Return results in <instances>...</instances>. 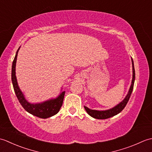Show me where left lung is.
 <instances>
[{
  "instance_id": "obj_1",
  "label": "left lung",
  "mask_w": 152,
  "mask_h": 152,
  "mask_svg": "<svg viewBox=\"0 0 152 152\" xmlns=\"http://www.w3.org/2000/svg\"><path fill=\"white\" fill-rule=\"evenodd\" d=\"M131 61H132V66H133V78H132V82H131L130 88L129 89L127 95H126L125 99L123 100L121 102H119L118 104L115 106L114 107L108 110H91L87 107V106H84L85 110L89 115H91V117L95 119H108L109 118L113 117V116L118 114L119 112H121L123 110H124V108L125 107L126 104H127V102L129 101V98L132 93V91H133L134 80H135V71H134V63L132 57H131Z\"/></svg>"
}]
</instances>
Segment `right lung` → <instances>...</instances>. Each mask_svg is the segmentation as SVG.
<instances>
[{
  "instance_id": "add662e5",
  "label": "right lung",
  "mask_w": 152,
  "mask_h": 152,
  "mask_svg": "<svg viewBox=\"0 0 152 152\" xmlns=\"http://www.w3.org/2000/svg\"><path fill=\"white\" fill-rule=\"evenodd\" d=\"M19 49H20V47L16 51L14 61H13L12 66V81L16 96L18 97L19 102H20L23 108L32 115L43 119L50 118L59 112L61 106L63 104L65 91H62V90H61L60 94L56 98L50 99L42 102L31 103L28 102L25 99V95L19 88L17 78L15 76L16 61H17V57Z\"/></svg>"
}]
</instances>
